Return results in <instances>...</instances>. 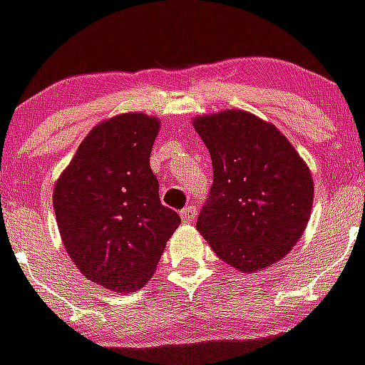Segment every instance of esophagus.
Here are the masks:
<instances>
[{"label": "esophagus", "instance_id": "1", "mask_svg": "<svg viewBox=\"0 0 365 365\" xmlns=\"http://www.w3.org/2000/svg\"><path fill=\"white\" fill-rule=\"evenodd\" d=\"M195 217H197V208L193 205L186 206V208L180 210V219H182V222H192L195 221Z\"/></svg>", "mask_w": 365, "mask_h": 365}]
</instances>
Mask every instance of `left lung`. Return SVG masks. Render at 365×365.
<instances>
[{"label": "left lung", "mask_w": 365, "mask_h": 365, "mask_svg": "<svg viewBox=\"0 0 365 365\" xmlns=\"http://www.w3.org/2000/svg\"><path fill=\"white\" fill-rule=\"evenodd\" d=\"M193 125L214 168L197 230L241 272L274 265L307 227L314 192L309 168L272 124L250 113L232 109Z\"/></svg>", "instance_id": "8db88e82"}]
</instances>
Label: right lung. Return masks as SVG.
I'll return each mask as SVG.
<instances>
[{"mask_svg":"<svg viewBox=\"0 0 365 365\" xmlns=\"http://www.w3.org/2000/svg\"><path fill=\"white\" fill-rule=\"evenodd\" d=\"M159 120L125 113L89 131L54 186V214L80 272L117 292L146 285L179 227L160 202L150 153Z\"/></svg>","mask_w":365,"mask_h":365,"instance_id":"add662e5","label":"right lung"}]
</instances>
